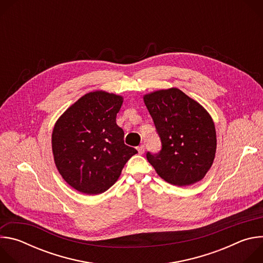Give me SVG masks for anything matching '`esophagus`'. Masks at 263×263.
Here are the masks:
<instances>
[{
  "instance_id": "obj_1",
  "label": "esophagus",
  "mask_w": 263,
  "mask_h": 263,
  "mask_svg": "<svg viewBox=\"0 0 263 263\" xmlns=\"http://www.w3.org/2000/svg\"><path fill=\"white\" fill-rule=\"evenodd\" d=\"M137 151H138V154H143L144 153V146L141 144L139 146H137Z\"/></svg>"
}]
</instances>
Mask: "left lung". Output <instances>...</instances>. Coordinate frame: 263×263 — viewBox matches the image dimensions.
Segmentation results:
<instances>
[{"label": "left lung", "mask_w": 263, "mask_h": 263, "mask_svg": "<svg viewBox=\"0 0 263 263\" xmlns=\"http://www.w3.org/2000/svg\"><path fill=\"white\" fill-rule=\"evenodd\" d=\"M143 102L162 143L159 153H146L147 161L173 185L201 181L216 151L215 127L207 110L176 87L144 95Z\"/></svg>", "instance_id": "obj_1"}]
</instances>
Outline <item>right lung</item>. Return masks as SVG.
Wrapping results in <instances>:
<instances>
[{
    "label": "right lung",
    "instance_id": "obj_1",
    "mask_svg": "<svg viewBox=\"0 0 263 263\" xmlns=\"http://www.w3.org/2000/svg\"><path fill=\"white\" fill-rule=\"evenodd\" d=\"M124 98L103 90L88 92L68 107L52 133L56 167L76 191L99 195L114 185L137 153L124 143L117 115Z\"/></svg>",
    "mask_w": 263,
    "mask_h": 263
}]
</instances>
